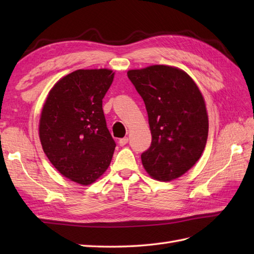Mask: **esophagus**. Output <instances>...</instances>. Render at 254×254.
Returning a JSON list of instances; mask_svg holds the SVG:
<instances>
[{
  "label": "esophagus",
  "instance_id": "esophagus-1",
  "mask_svg": "<svg viewBox=\"0 0 254 254\" xmlns=\"http://www.w3.org/2000/svg\"><path fill=\"white\" fill-rule=\"evenodd\" d=\"M127 142H128L127 137H122L119 139V144H120V146H124V145L127 144Z\"/></svg>",
  "mask_w": 254,
  "mask_h": 254
}]
</instances>
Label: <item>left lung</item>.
<instances>
[{"label":"left lung","instance_id":"8db88e82","mask_svg":"<svg viewBox=\"0 0 254 254\" xmlns=\"http://www.w3.org/2000/svg\"><path fill=\"white\" fill-rule=\"evenodd\" d=\"M146 107L152 144L142 164L155 180L169 182L185 175L202 156L208 135L204 97L192 77L169 65L127 71Z\"/></svg>","mask_w":254,"mask_h":254}]
</instances>
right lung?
I'll return each mask as SVG.
<instances>
[{"mask_svg": "<svg viewBox=\"0 0 254 254\" xmlns=\"http://www.w3.org/2000/svg\"><path fill=\"white\" fill-rule=\"evenodd\" d=\"M115 72L77 69L53 85L41 109L39 138L55 168L89 186L108 169L116 143L107 128L102 99Z\"/></svg>", "mask_w": 254, "mask_h": 254, "instance_id": "add662e5", "label": "right lung"}]
</instances>
